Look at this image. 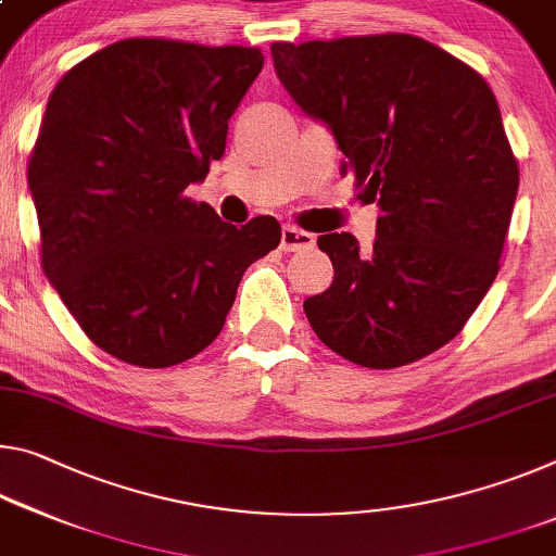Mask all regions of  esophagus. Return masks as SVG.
I'll use <instances>...</instances> for the list:
<instances>
[{"label": "esophagus", "mask_w": 556, "mask_h": 556, "mask_svg": "<svg viewBox=\"0 0 556 556\" xmlns=\"http://www.w3.org/2000/svg\"><path fill=\"white\" fill-rule=\"evenodd\" d=\"M314 244V235L302 230V227L294 225H285L281 227V250L285 252H299V250H309Z\"/></svg>", "instance_id": "obj_1"}]
</instances>
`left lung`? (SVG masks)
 <instances>
[{
	"label": "left lung",
	"mask_w": 556,
	"mask_h": 556,
	"mask_svg": "<svg viewBox=\"0 0 556 556\" xmlns=\"http://www.w3.org/2000/svg\"><path fill=\"white\" fill-rule=\"evenodd\" d=\"M279 81L329 123L376 240L329 232L333 281L304 302L326 346L364 368H399L453 341L500 271L519 185L488 81L413 34L271 43Z\"/></svg>",
	"instance_id": "8db88e82"
}]
</instances>
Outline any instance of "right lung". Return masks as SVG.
Segmentation results:
<instances>
[{
	"label": "right lung",
	"instance_id": "add662e5",
	"mask_svg": "<svg viewBox=\"0 0 556 556\" xmlns=\"http://www.w3.org/2000/svg\"><path fill=\"white\" fill-rule=\"evenodd\" d=\"M262 64L257 47L123 39L51 91L29 155L41 267L113 358L167 368L198 356L244 269L279 244L275 217L235 227L185 195L223 157Z\"/></svg>",
	"mask_w": 556,
	"mask_h": 556
}]
</instances>
